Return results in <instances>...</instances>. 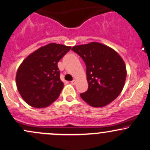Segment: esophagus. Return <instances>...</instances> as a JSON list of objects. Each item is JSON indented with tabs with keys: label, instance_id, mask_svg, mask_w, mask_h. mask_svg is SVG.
<instances>
[{
	"label": "esophagus",
	"instance_id": "esophagus-1",
	"mask_svg": "<svg viewBox=\"0 0 150 150\" xmlns=\"http://www.w3.org/2000/svg\"><path fill=\"white\" fill-rule=\"evenodd\" d=\"M71 83L72 84V85H74V86L76 85V81L75 79H74V80L71 81Z\"/></svg>",
	"mask_w": 150,
	"mask_h": 150
}]
</instances>
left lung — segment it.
Returning <instances> with one entry per match:
<instances>
[{
  "mask_svg": "<svg viewBox=\"0 0 150 150\" xmlns=\"http://www.w3.org/2000/svg\"><path fill=\"white\" fill-rule=\"evenodd\" d=\"M83 59L88 89L81 97L93 107H105L122 91L126 81V64L112 47L98 42L75 45L71 49Z\"/></svg>",
  "mask_w": 150,
  "mask_h": 150,
  "instance_id": "1",
  "label": "left lung"
}]
</instances>
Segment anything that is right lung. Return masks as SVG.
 Here are the masks:
<instances>
[{
	"label": "right lung",
	"mask_w": 150,
	"mask_h": 150,
	"mask_svg": "<svg viewBox=\"0 0 150 150\" xmlns=\"http://www.w3.org/2000/svg\"><path fill=\"white\" fill-rule=\"evenodd\" d=\"M71 47L50 43L23 60L16 74V84L22 99L36 108L48 107L57 99L64 83L57 62Z\"/></svg>",
	"instance_id": "1"
}]
</instances>
